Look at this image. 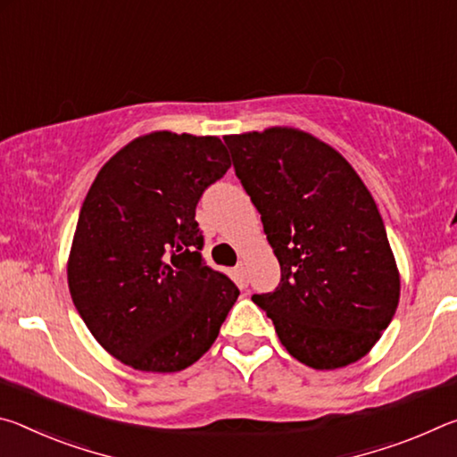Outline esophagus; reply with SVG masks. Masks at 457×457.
<instances>
[{
	"label": "esophagus",
	"instance_id": "obj_1",
	"mask_svg": "<svg viewBox=\"0 0 457 457\" xmlns=\"http://www.w3.org/2000/svg\"><path fill=\"white\" fill-rule=\"evenodd\" d=\"M236 274L239 278V282H242V286L247 284V272H245V264L244 262H239V264L236 266Z\"/></svg>",
	"mask_w": 457,
	"mask_h": 457
}]
</instances>
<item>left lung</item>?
Instances as JSON below:
<instances>
[{
  "mask_svg": "<svg viewBox=\"0 0 457 457\" xmlns=\"http://www.w3.org/2000/svg\"><path fill=\"white\" fill-rule=\"evenodd\" d=\"M223 141L280 262V284L252 300L304 365L338 369L365 357L399 304L395 258L365 183L303 130Z\"/></svg>",
  "mask_w": 457,
  "mask_h": 457,
  "instance_id": "left-lung-1",
  "label": "left lung"
}]
</instances>
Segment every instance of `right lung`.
<instances>
[{"mask_svg": "<svg viewBox=\"0 0 457 457\" xmlns=\"http://www.w3.org/2000/svg\"><path fill=\"white\" fill-rule=\"evenodd\" d=\"M229 167L218 137L159 130L120 149L88 189L68 286L92 337L125 365L175 373L218 338L239 290L201 256L195 207Z\"/></svg>", "mask_w": 457, "mask_h": 457, "instance_id": "1", "label": "right lung"}]
</instances>
